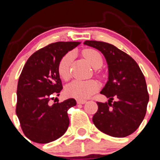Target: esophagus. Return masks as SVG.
I'll list each match as a JSON object with an SVG mask.
<instances>
[{
    "instance_id": "esophagus-1",
    "label": "esophagus",
    "mask_w": 160,
    "mask_h": 160,
    "mask_svg": "<svg viewBox=\"0 0 160 160\" xmlns=\"http://www.w3.org/2000/svg\"><path fill=\"white\" fill-rule=\"evenodd\" d=\"M77 102H78V104H85V103L87 102V101H86V100L78 99L77 100Z\"/></svg>"
}]
</instances>
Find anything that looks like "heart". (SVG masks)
Instances as JSON below:
<instances>
[{
	"label": "heart",
	"mask_w": 160,
	"mask_h": 160,
	"mask_svg": "<svg viewBox=\"0 0 160 160\" xmlns=\"http://www.w3.org/2000/svg\"><path fill=\"white\" fill-rule=\"evenodd\" d=\"M85 58L88 61L91 66L95 69L101 67L102 65V58L100 53L94 49H86L82 51ZM73 53H66L58 66V71L62 78L67 80L70 76V66H71ZM99 88V84L95 80H75L68 85L66 88L67 95L75 98L78 99H86L96 93Z\"/></svg>",
	"instance_id": "1"
}]
</instances>
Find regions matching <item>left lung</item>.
Returning a JSON list of instances; mask_svg holds the SVG:
<instances>
[{"label": "left lung", "mask_w": 160, "mask_h": 160, "mask_svg": "<svg viewBox=\"0 0 160 160\" xmlns=\"http://www.w3.org/2000/svg\"><path fill=\"white\" fill-rule=\"evenodd\" d=\"M84 44L101 51L108 65V81L100 93L109 100L97 102L93 122L108 135L128 136L138 129L146 114L149 94L143 73L131 56L111 44L97 41Z\"/></svg>", "instance_id": "1"}]
</instances>
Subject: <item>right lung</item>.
<instances>
[{"instance_id":"right-lung-1","label":"right lung","mask_w":160,"mask_h":160,"mask_svg":"<svg viewBox=\"0 0 160 160\" xmlns=\"http://www.w3.org/2000/svg\"><path fill=\"white\" fill-rule=\"evenodd\" d=\"M78 42H58L31 55L19 77L16 113L24 134L31 141L48 143L62 136L70 119L67 111L74 98L50 104L62 90L58 66L61 58L78 46Z\"/></svg>"}]
</instances>
